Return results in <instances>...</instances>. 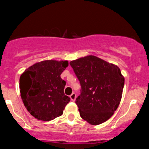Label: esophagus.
Returning <instances> with one entry per match:
<instances>
[{
	"label": "esophagus",
	"instance_id": "34e87169",
	"mask_svg": "<svg viewBox=\"0 0 149 149\" xmlns=\"http://www.w3.org/2000/svg\"><path fill=\"white\" fill-rule=\"evenodd\" d=\"M70 98H71V100H72V101H75V99H76V94H75V93H73L72 95H70Z\"/></svg>",
	"mask_w": 149,
	"mask_h": 149
}]
</instances>
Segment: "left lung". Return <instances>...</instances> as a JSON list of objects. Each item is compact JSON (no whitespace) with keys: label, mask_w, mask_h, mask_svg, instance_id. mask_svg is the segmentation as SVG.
I'll return each instance as SVG.
<instances>
[{"label":"left lung","mask_w":149,"mask_h":149,"mask_svg":"<svg viewBox=\"0 0 149 149\" xmlns=\"http://www.w3.org/2000/svg\"><path fill=\"white\" fill-rule=\"evenodd\" d=\"M81 86L76 98L80 115L90 125L108 120L118 108L125 78L117 65L93 55L70 62Z\"/></svg>","instance_id":"8db88e82"}]
</instances>
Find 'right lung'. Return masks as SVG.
Returning <instances> with one entry per match:
<instances>
[{"mask_svg": "<svg viewBox=\"0 0 149 149\" xmlns=\"http://www.w3.org/2000/svg\"><path fill=\"white\" fill-rule=\"evenodd\" d=\"M68 65L67 60H44L22 73L19 80L21 97L34 118L47 122L63 114L70 98L64 94L65 81L60 75Z\"/></svg>", "mask_w": 149, "mask_h": 149, "instance_id": "1", "label": "right lung"}]
</instances>
